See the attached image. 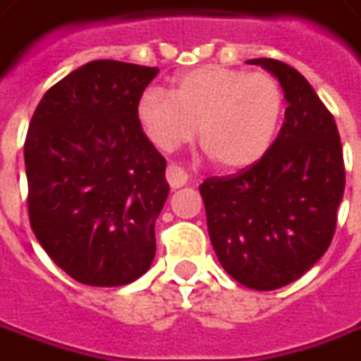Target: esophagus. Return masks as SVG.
Wrapping results in <instances>:
<instances>
[{
    "instance_id": "obj_1",
    "label": "esophagus",
    "mask_w": 361,
    "mask_h": 361,
    "mask_svg": "<svg viewBox=\"0 0 361 361\" xmlns=\"http://www.w3.org/2000/svg\"><path fill=\"white\" fill-rule=\"evenodd\" d=\"M166 180H169L171 188H180V186H185L188 183V175H186V171H183L180 166L169 164V169H166Z\"/></svg>"
}]
</instances>
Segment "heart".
<instances>
[{"instance_id":"1","label":"heart","mask_w":361,"mask_h":361,"mask_svg":"<svg viewBox=\"0 0 361 361\" xmlns=\"http://www.w3.org/2000/svg\"><path fill=\"white\" fill-rule=\"evenodd\" d=\"M284 91L274 75L207 65L178 75L169 95L147 89L137 103L145 135L173 152L197 135L202 149L228 171L258 163L276 139Z\"/></svg>"}]
</instances>
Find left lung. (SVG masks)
<instances>
[{
  "label": "left lung",
  "mask_w": 361,
  "mask_h": 361,
  "mask_svg": "<svg viewBox=\"0 0 361 361\" xmlns=\"http://www.w3.org/2000/svg\"><path fill=\"white\" fill-rule=\"evenodd\" d=\"M282 85L288 107L258 163L200 185L212 248L222 268L252 290L298 280L332 243L345 171L340 133L312 85L276 59H250Z\"/></svg>",
  "instance_id": "8db88e82"
}]
</instances>
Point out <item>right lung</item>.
Instances as JSON below:
<instances>
[{"instance_id":"add662e5","label":"right lung","mask_w":361,"mask_h":361,"mask_svg":"<svg viewBox=\"0 0 361 361\" xmlns=\"http://www.w3.org/2000/svg\"><path fill=\"white\" fill-rule=\"evenodd\" d=\"M157 67L99 59L43 95L23 147L29 222L43 250L87 286H125L157 252L166 161L137 103Z\"/></svg>"}]
</instances>
